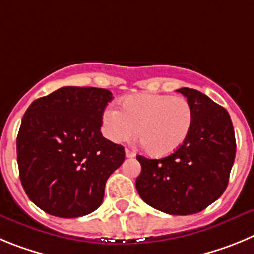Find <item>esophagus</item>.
I'll return each mask as SVG.
<instances>
[{
    "instance_id": "esophagus-1",
    "label": "esophagus",
    "mask_w": 254,
    "mask_h": 254,
    "mask_svg": "<svg viewBox=\"0 0 254 254\" xmlns=\"http://www.w3.org/2000/svg\"><path fill=\"white\" fill-rule=\"evenodd\" d=\"M125 155H127V158H132V157H135V153L130 149H125Z\"/></svg>"
}]
</instances>
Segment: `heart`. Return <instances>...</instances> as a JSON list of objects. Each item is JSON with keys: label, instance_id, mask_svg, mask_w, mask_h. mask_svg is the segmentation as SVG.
Here are the masks:
<instances>
[{"label": "heart", "instance_id": "1", "mask_svg": "<svg viewBox=\"0 0 254 254\" xmlns=\"http://www.w3.org/2000/svg\"><path fill=\"white\" fill-rule=\"evenodd\" d=\"M193 111L185 97L158 93L127 96L122 111L109 107L102 114V129L114 143H127L138 136L145 152L164 157L176 152L189 136Z\"/></svg>", "mask_w": 254, "mask_h": 254}]
</instances>
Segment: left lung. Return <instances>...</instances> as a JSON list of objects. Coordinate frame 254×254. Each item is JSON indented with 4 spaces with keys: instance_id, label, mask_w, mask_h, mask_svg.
<instances>
[{
    "instance_id": "left-lung-1",
    "label": "left lung",
    "mask_w": 254,
    "mask_h": 254,
    "mask_svg": "<svg viewBox=\"0 0 254 254\" xmlns=\"http://www.w3.org/2000/svg\"><path fill=\"white\" fill-rule=\"evenodd\" d=\"M193 111L189 136L161 159L136 155L141 172L136 191L149 206L171 215L202 211L225 191L235 158V135L228 111L192 88H180Z\"/></svg>"
}]
</instances>
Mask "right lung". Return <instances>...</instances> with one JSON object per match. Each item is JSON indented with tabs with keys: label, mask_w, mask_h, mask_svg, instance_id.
I'll return each instance as SVG.
<instances>
[{
	"label": "right lung",
	"mask_w": 254,
	"mask_h": 254,
	"mask_svg": "<svg viewBox=\"0 0 254 254\" xmlns=\"http://www.w3.org/2000/svg\"><path fill=\"white\" fill-rule=\"evenodd\" d=\"M113 93L62 87L35 100L22 118L16 148L21 185L34 204L58 218H78L102 204L107 178L125 159L101 134Z\"/></svg>",
	"instance_id": "obj_1"
}]
</instances>
